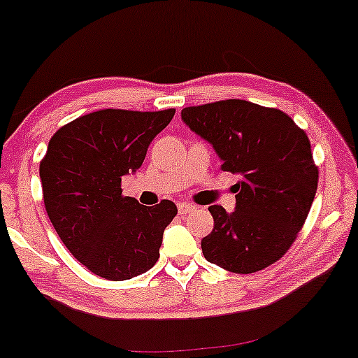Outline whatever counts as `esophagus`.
Instances as JSON below:
<instances>
[{
	"label": "esophagus",
	"instance_id": "obj_1",
	"mask_svg": "<svg viewBox=\"0 0 358 358\" xmlns=\"http://www.w3.org/2000/svg\"><path fill=\"white\" fill-rule=\"evenodd\" d=\"M196 206L192 205V203H187V201H182V203H178V213H190L195 210Z\"/></svg>",
	"mask_w": 358,
	"mask_h": 358
}]
</instances>
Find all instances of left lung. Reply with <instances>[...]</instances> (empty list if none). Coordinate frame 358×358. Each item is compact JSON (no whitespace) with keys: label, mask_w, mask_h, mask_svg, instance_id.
<instances>
[{"label":"left lung","mask_w":358,"mask_h":358,"mask_svg":"<svg viewBox=\"0 0 358 358\" xmlns=\"http://www.w3.org/2000/svg\"><path fill=\"white\" fill-rule=\"evenodd\" d=\"M192 131L213 145L223 171L242 175L236 206H210L213 230L201 240L212 264L253 273L278 262L307 220L318 185L310 140L277 108L222 100L182 110Z\"/></svg>","instance_id":"8db88e82"}]
</instances>
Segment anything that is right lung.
I'll list each match as a JSON object with an SVG mask.
<instances>
[{
	"label": "right lung",
	"mask_w": 358,
	"mask_h": 358,
	"mask_svg": "<svg viewBox=\"0 0 358 358\" xmlns=\"http://www.w3.org/2000/svg\"><path fill=\"white\" fill-rule=\"evenodd\" d=\"M175 115L98 110L59 128L40 163L43 200L64 247L106 280L145 273L160 257L176 205L155 206L122 195V176L141 166L146 150Z\"/></svg>",
	"instance_id": "1"
}]
</instances>
